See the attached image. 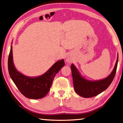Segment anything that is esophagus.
Wrapping results in <instances>:
<instances>
[{"label":"esophagus","mask_w":123,"mask_h":123,"mask_svg":"<svg viewBox=\"0 0 123 123\" xmlns=\"http://www.w3.org/2000/svg\"><path fill=\"white\" fill-rule=\"evenodd\" d=\"M66 61L68 62V63H69V62L71 61H70V59L69 58H68V57H67V59H66Z\"/></svg>","instance_id":"34e87169"}]
</instances>
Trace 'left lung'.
Returning a JSON list of instances; mask_svg holds the SVG:
<instances>
[{
	"label": "left lung",
	"mask_w": 123,
	"mask_h": 123,
	"mask_svg": "<svg viewBox=\"0 0 123 123\" xmlns=\"http://www.w3.org/2000/svg\"><path fill=\"white\" fill-rule=\"evenodd\" d=\"M118 61V55L114 68L107 77L103 79L91 81L86 79L74 64L71 66L74 90L78 95L84 98H91L99 95L107 88L113 81L116 74Z\"/></svg>",
	"instance_id": "obj_1"
}]
</instances>
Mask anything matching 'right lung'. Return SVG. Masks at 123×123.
<instances>
[{
    "label": "right lung",
    "mask_w": 123,
    "mask_h": 123,
    "mask_svg": "<svg viewBox=\"0 0 123 123\" xmlns=\"http://www.w3.org/2000/svg\"><path fill=\"white\" fill-rule=\"evenodd\" d=\"M12 42L8 60V68L11 79L26 98L37 99L45 97L50 89L55 75L65 65L63 59L56 62L48 71L40 76L31 77L18 71L13 62Z\"/></svg>",
    "instance_id": "1"
}]
</instances>
